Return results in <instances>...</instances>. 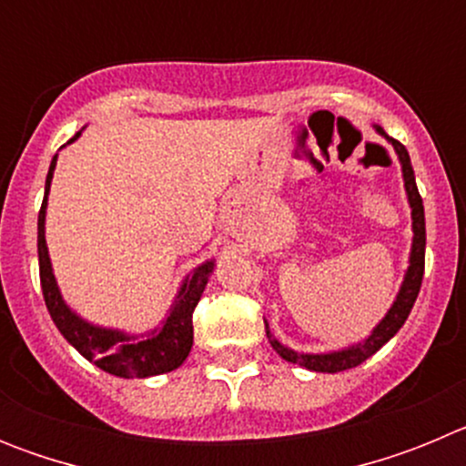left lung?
Masks as SVG:
<instances>
[{"label": "left lung", "mask_w": 466, "mask_h": 466, "mask_svg": "<svg viewBox=\"0 0 466 466\" xmlns=\"http://www.w3.org/2000/svg\"><path fill=\"white\" fill-rule=\"evenodd\" d=\"M376 130L380 135H385L382 127H376ZM390 142H392L394 151H397L399 160H401L403 187H406L410 209H413V212H410L413 214V249H410V266L409 270H406V278H403L397 300H394V306L387 310V315L382 317V322L373 329L369 339L352 345V348L339 350V352H327V355H300V352L284 348V345L275 339L273 333H270L268 324H266V336H268L273 350L282 357V360L291 361V364H299L303 366V369H310V371L319 373H339L348 371V369H355L361 361H366L371 355H376L378 350H380L387 340L392 339L394 333L403 327V322L409 319L410 308H413L415 299H418L420 294V287H422V275H425V208H422V198H420L418 187H415V175L413 166H410L409 151H406V147H403L401 142H397V139H390Z\"/></svg>", "instance_id": "8db88e82"}]
</instances>
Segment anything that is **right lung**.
Segmentation results:
<instances>
[{
	"instance_id": "add662e5",
	"label": "right lung",
	"mask_w": 466,
	"mask_h": 466,
	"mask_svg": "<svg viewBox=\"0 0 466 466\" xmlns=\"http://www.w3.org/2000/svg\"><path fill=\"white\" fill-rule=\"evenodd\" d=\"M81 133L74 135L69 142L79 137ZM57 154L53 156L51 167L46 175V196L39 209V233H36V249H39V278L44 300L51 312V319L56 322L57 331L63 333L67 343L79 350L88 361H93L97 369L118 378H149L160 376V373L175 371L177 366H182L184 360L191 352L193 345V310L198 300L203 296L205 284H208L209 273L214 268V261L203 263L184 279L182 289L172 303L170 315L166 317L163 327L154 329L151 333L137 339L127 333L116 331V329H102L81 319L76 312L67 308V303L60 296L56 278H53L51 258H48L46 236H44V221H46V200L48 188H51L53 170H56Z\"/></svg>"
}]
</instances>
